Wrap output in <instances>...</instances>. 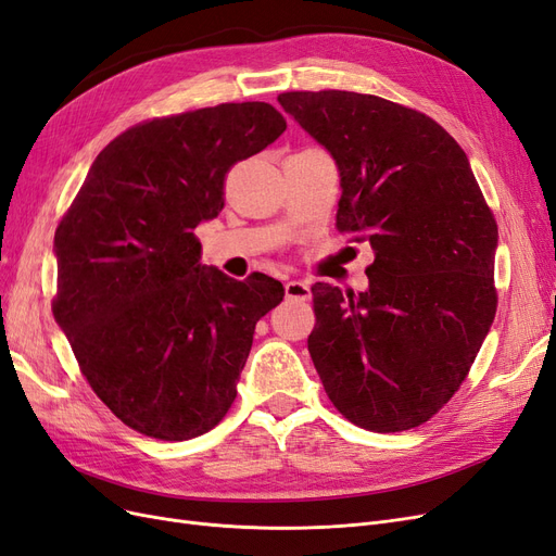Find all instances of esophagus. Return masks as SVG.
Instances as JSON below:
<instances>
[{"mask_svg": "<svg viewBox=\"0 0 556 556\" xmlns=\"http://www.w3.org/2000/svg\"><path fill=\"white\" fill-rule=\"evenodd\" d=\"M285 294L287 299H294V301H308L313 296L311 292V285L303 282V280H290L285 285Z\"/></svg>", "mask_w": 556, "mask_h": 556, "instance_id": "esophagus-1", "label": "esophagus"}]
</instances>
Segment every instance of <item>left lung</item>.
<instances>
[{
    "mask_svg": "<svg viewBox=\"0 0 556 556\" xmlns=\"http://www.w3.org/2000/svg\"><path fill=\"white\" fill-rule=\"evenodd\" d=\"M340 172L336 227L372 245L368 290L315 282L308 336L354 426L426 424L469 375L496 313V220L467 154L428 114L356 91L278 96Z\"/></svg>",
    "mask_w": 556,
    "mask_h": 556,
    "instance_id": "obj_1",
    "label": "left lung"
}]
</instances>
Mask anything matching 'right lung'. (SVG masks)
<instances>
[{"label":"right lung","mask_w":556,"mask_h":556,"mask_svg":"<svg viewBox=\"0 0 556 556\" xmlns=\"http://www.w3.org/2000/svg\"><path fill=\"white\" fill-rule=\"evenodd\" d=\"M269 103H220L124 130L96 156L56 225L52 313L80 372L122 424L163 442L216 428L253 333L282 301L264 274L204 266L195 227L225 177L282 136Z\"/></svg>","instance_id":"1"}]
</instances>
